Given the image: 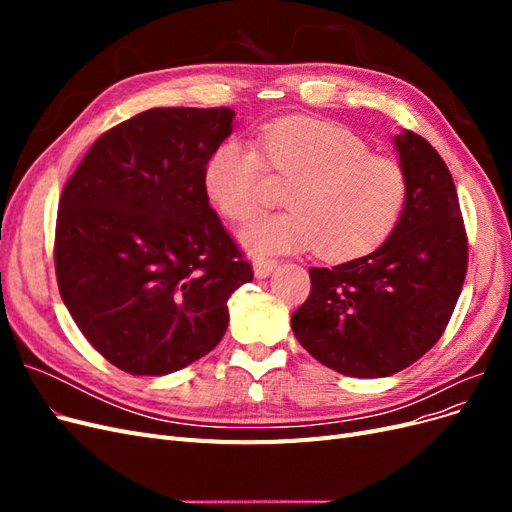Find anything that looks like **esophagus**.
<instances>
[{
	"instance_id": "34e87169",
	"label": "esophagus",
	"mask_w": 512,
	"mask_h": 512,
	"mask_svg": "<svg viewBox=\"0 0 512 512\" xmlns=\"http://www.w3.org/2000/svg\"><path fill=\"white\" fill-rule=\"evenodd\" d=\"M275 267H277V262L271 260V258H256L254 260V275L256 277H269Z\"/></svg>"
}]
</instances>
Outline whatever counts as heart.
<instances>
[{"mask_svg":"<svg viewBox=\"0 0 512 512\" xmlns=\"http://www.w3.org/2000/svg\"><path fill=\"white\" fill-rule=\"evenodd\" d=\"M273 173L290 183V213L265 215L239 232L252 254L312 250L350 260L376 250L395 230L408 200V179L395 160L333 121L286 117L260 132ZM265 160L250 141L228 138L203 168V190L224 218L245 222L262 205Z\"/></svg>","mask_w":512,"mask_h":512,"instance_id":"1","label":"heart"}]
</instances>
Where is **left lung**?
I'll return each mask as SVG.
<instances>
[{"label": "left lung", "mask_w": 512, "mask_h": 512, "mask_svg": "<svg viewBox=\"0 0 512 512\" xmlns=\"http://www.w3.org/2000/svg\"><path fill=\"white\" fill-rule=\"evenodd\" d=\"M408 179L404 213L378 250L309 269L312 292L292 314L299 344L339 374L386 378L438 342L461 294L468 239L451 173L423 136L393 138Z\"/></svg>", "instance_id": "8db88e82"}]
</instances>
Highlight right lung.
Returning <instances> with one entry per match:
<instances>
[{"instance_id":"obj_1","label":"right lung","mask_w":512,"mask_h":512,"mask_svg":"<svg viewBox=\"0 0 512 512\" xmlns=\"http://www.w3.org/2000/svg\"><path fill=\"white\" fill-rule=\"evenodd\" d=\"M230 108H149L102 134L61 192L55 271L76 327L108 363L166 376L220 344L252 282L203 190Z\"/></svg>"}]
</instances>
